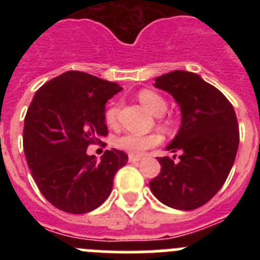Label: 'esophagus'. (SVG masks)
Returning a JSON list of instances; mask_svg holds the SVG:
<instances>
[{
    "label": "esophagus",
    "mask_w": 260,
    "mask_h": 260,
    "mask_svg": "<svg viewBox=\"0 0 260 260\" xmlns=\"http://www.w3.org/2000/svg\"><path fill=\"white\" fill-rule=\"evenodd\" d=\"M142 160V156H137V155H128V161L130 162H138Z\"/></svg>",
    "instance_id": "34e87169"
}]
</instances>
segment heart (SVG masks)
<instances>
[{"label": "heart", "instance_id": "heart-1", "mask_svg": "<svg viewBox=\"0 0 260 260\" xmlns=\"http://www.w3.org/2000/svg\"><path fill=\"white\" fill-rule=\"evenodd\" d=\"M139 102L150 110L155 116H161L165 113L168 108V103L161 95H158L155 91L151 89H143L138 95ZM121 109V104L118 102H113L107 108L104 113L105 123L109 127H117L118 125V114ZM162 126L165 128H171L172 122L169 119L162 121ZM161 142V137L157 133H151V134H137V133H126L121 135L114 141V146L121 151L130 153V155H142L146 150L157 146Z\"/></svg>", "mask_w": 260, "mask_h": 260}]
</instances>
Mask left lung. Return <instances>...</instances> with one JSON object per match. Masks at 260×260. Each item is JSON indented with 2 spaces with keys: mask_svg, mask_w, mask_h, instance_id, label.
<instances>
[{
  "mask_svg": "<svg viewBox=\"0 0 260 260\" xmlns=\"http://www.w3.org/2000/svg\"><path fill=\"white\" fill-rule=\"evenodd\" d=\"M155 87L171 93L181 108L178 134L167 147L178 161L157 157L161 172L150 181L161 203L190 211L207 203L226 181L240 143L237 117L228 99L198 74L174 70L157 77Z\"/></svg>",
  "mask_w": 260,
  "mask_h": 260,
  "instance_id": "left-lung-1",
  "label": "left lung"
}]
</instances>
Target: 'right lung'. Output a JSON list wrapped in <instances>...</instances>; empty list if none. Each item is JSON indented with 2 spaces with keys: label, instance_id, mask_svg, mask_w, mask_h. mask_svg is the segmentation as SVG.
Here are the masks:
<instances>
[{
  "label": "right lung",
  "instance_id": "obj_1",
  "mask_svg": "<svg viewBox=\"0 0 260 260\" xmlns=\"http://www.w3.org/2000/svg\"><path fill=\"white\" fill-rule=\"evenodd\" d=\"M114 82L83 71H66L41 86L24 118L23 150L45 199L69 213H86L104 203L113 178L128 157L107 150L102 160L89 144L108 135L105 103L121 91Z\"/></svg>",
  "mask_w": 260,
  "mask_h": 260
}]
</instances>
